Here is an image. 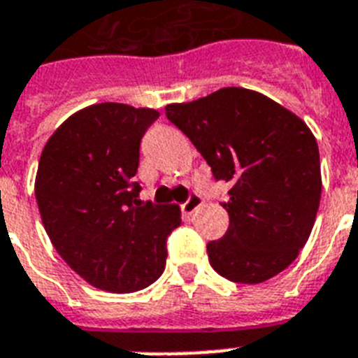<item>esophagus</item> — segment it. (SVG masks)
<instances>
[{
	"label": "esophagus",
	"mask_w": 358,
	"mask_h": 358,
	"mask_svg": "<svg viewBox=\"0 0 358 358\" xmlns=\"http://www.w3.org/2000/svg\"><path fill=\"white\" fill-rule=\"evenodd\" d=\"M202 206V199L196 193H191L189 199L182 204V212L185 213V215H191V213L195 212V210H199V208Z\"/></svg>",
	"instance_id": "esophagus-1"
}]
</instances>
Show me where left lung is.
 I'll list each match as a JSON object with an SVG mask.
<instances>
[{
    "mask_svg": "<svg viewBox=\"0 0 358 358\" xmlns=\"http://www.w3.org/2000/svg\"><path fill=\"white\" fill-rule=\"evenodd\" d=\"M184 131L230 185L227 234L208 243L212 267L232 282L258 284L284 271L305 247L322 199L320 150L310 128L260 92L224 87L169 103Z\"/></svg>",
    "mask_w": 358,
    "mask_h": 358,
    "instance_id": "1",
    "label": "left lung"
}]
</instances>
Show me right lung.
<instances>
[{"label": "right lung", "mask_w": 358, "mask_h": 358, "mask_svg": "<svg viewBox=\"0 0 358 358\" xmlns=\"http://www.w3.org/2000/svg\"><path fill=\"white\" fill-rule=\"evenodd\" d=\"M156 109L103 102L70 115L38 159L35 196L50 241L94 288L129 294L162 277L174 204L137 199L139 145Z\"/></svg>", "instance_id": "1"}]
</instances>
